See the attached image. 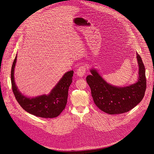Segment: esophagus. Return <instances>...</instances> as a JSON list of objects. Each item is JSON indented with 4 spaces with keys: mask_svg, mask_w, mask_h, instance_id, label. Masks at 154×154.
<instances>
[{
    "mask_svg": "<svg viewBox=\"0 0 154 154\" xmlns=\"http://www.w3.org/2000/svg\"><path fill=\"white\" fill-rule=\"evenodd\" d=\"M85 71H86V67L85 65H83V66H80L77 69V70L76 72V74L79 77H83L85 74Z\"/></svg>",
    "mask_w": 154,
    "mask_h": 154,
    "instance_id": "34e87169",
    "label": "esophagus"
}]
</instances>
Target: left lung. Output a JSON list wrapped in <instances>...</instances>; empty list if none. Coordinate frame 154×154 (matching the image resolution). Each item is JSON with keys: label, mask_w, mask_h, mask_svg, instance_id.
Masks as SVG:
<instances>
[{"label": "left lung", "mask_w": 154, "mask_h": 154, "mask_svg": "<svg viewBox=\"0 0 154 154\" xmlns=\"http://www.w3.org/2000/svg\"><path fill=\"white\" fill-rule=\"evenodd\" d=\"M139 66L137 81L130 85L117 87L105 80L95 69L90 70L86 80L90 86L91 94L97 107L110 115L128 112L142 100L146 89V78L144 65L140 56L137 53Z\"/></svg>", "instance_id": "8db88e82"}]
</instances>
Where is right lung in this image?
<instances>
[{
  "mask_svg": "<svg viewBox=\"0 0 154 154\" xmlns=\"http://www.w3.org/2000/svg\"><path fill=\"white\" fill-rule=\"evenodd\" d=\"M17 55L11 69L12 88L20 106L29 114L42 118H54L59 116L66 106L69 88L72 82L74 71L67 72L48 95L28 97L19 90L14 80V69Z\"/></svg>",
  "mask_w": 154,
  "mask_h": 154,
  "instance_id": "obj_1",
  "label": "right lung"
}]
</instances>
